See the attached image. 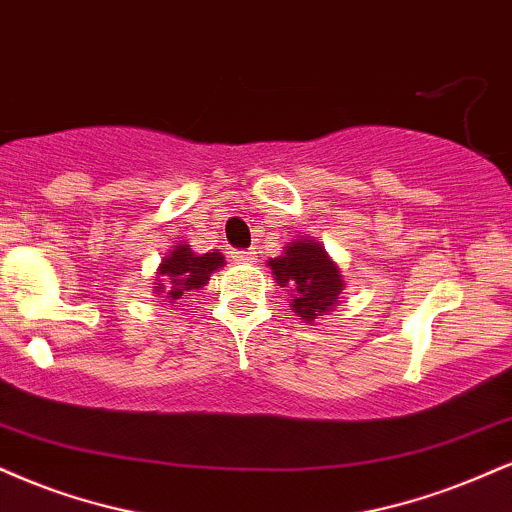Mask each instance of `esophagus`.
Segmentation results:
<instances>
[{
	"instance_id": "obj_1",
	"label": "esophagus",
	"mask_w": 512,
	"mask_h": 512,
	"mask_svg": "<svg viewBox=\"0 0 512 512\" xmlns=\"http://www.w3.org/2000/svg\"><path fill=\"white\" fill-rule=\"evenodd\" d=\"M231 257H233V262H255L257 260V252H255V248H250V250H233Z\"/></svg>"
}]
</instances>
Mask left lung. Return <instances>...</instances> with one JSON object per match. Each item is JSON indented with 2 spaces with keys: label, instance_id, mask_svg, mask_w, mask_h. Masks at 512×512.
Listing matches in <instances>:
<instances>
[{
  "label": "left lung",
  "instance_id": "obj_1",
  "mask_svg": "<svg viewBox=\"0 0 512 512\" xmlns=\"http://www.w3.org/2000/svg\"><path fill=\"white\" fill-rule=\"evenodd\" d=\"M267 264L272 267L276 283L291 291L293 312L305 322L329 315L338 305V295L346 288L341 269L326 255L322 245L310 238H295L279 257Z\"/></svg>",
  "mask_w": 512,
  "mask_h": 512
}]
</instances>
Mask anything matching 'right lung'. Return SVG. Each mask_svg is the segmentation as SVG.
Masks as SVG:
<instances>
[{
    "label": "right lung",
    "instance_id": "add662e5",
    "mask_svg": "<svg viewBox=\"0 0 512 512\" xmlns=\"http://www.w3.org/2000/svg\"><path fill=\"white\" fill-rule=\"evenodd\" d=\"M224 264L226 262L221 252L197 255V252L190 250V245L178 243L159 264L157 276H162V279H157L155 293L162 298V303H178V300H183V295L207 286L209 276Z\"/></svg>",
    "mask_w": 512,
    "mask_h": 512
}]
</instances>
